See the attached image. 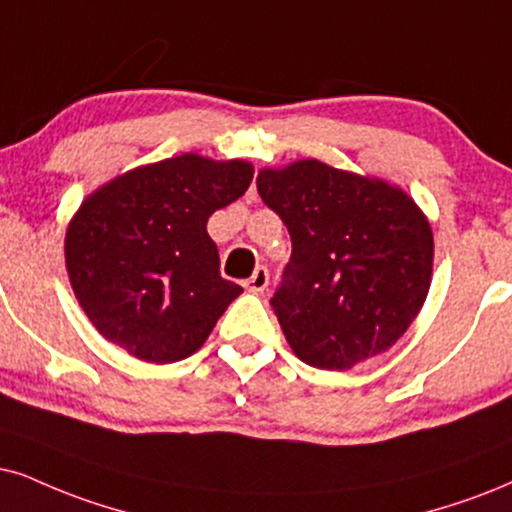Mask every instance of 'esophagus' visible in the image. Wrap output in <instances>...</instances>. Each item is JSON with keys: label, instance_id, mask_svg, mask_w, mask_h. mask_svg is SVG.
Here are the masks:
<instances>
[{"label": "esophagus", "instance_id": "1", "mask_svg": "<svg viewBox=\"0 0 512 512\" xmlns=\"http://www.w3.org/2000/svg\"><path fill=\"white\" fill-rule=\"evenodd\" d=\"M267 286H269L267 267H257L255 271H252V276L248 278V281H243V288L250 290V293H262Z\"/></svg>", "mask_w": 512, "mask_h": 512}]
</instances>
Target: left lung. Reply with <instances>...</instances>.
<instances>
[{
  "label": "left lung",
  "instance_id": "left-lung-1",
  "mask_svg": "<svg viewBox=\"0 0 512 512\" xmlns=\"http://www.w3.org/2000/svg\"><path fill=\"white\" fill-rule=\"evenodd\" d=\"M257 191L293 241L271 307L295 357L347 371L387 352L430 290L435 241L423 210L383 179L312 158L260 170Z\"/></svg>",
  "mask_w": 512,
  "mask_h": 512
}]
</instances>
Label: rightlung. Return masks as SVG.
I'll return each mask as SVG.
<instances>
[{
	"label": "right lung",
	"mask_w": 512,
	"mask_h": 512,
	"mask_svg": "<svg viewBox=\"0 0 512 512\" xmlns=\"http://www.w3.org/2000/svg\"><path fill=\"white\" fill-rule=\"evenodd\" d=\"M252 165L184 153L134 167L84 198L66 231L77 302L113 345L148 364L203 347L243 293L219 274L208 219L248 191Z\"/></svg>",
	"instance_id": "right-lung-1"
}]
</instances>
